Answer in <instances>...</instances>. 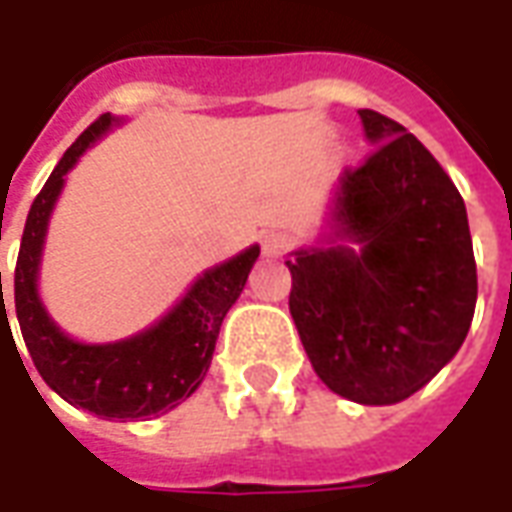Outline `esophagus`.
Listing matches in <instances>:
<instances>
[{"label": "esophagus", "instance_id": "obj_1", "mask_svg": "<svg viewBox=\"0 0 512 512\" xmlns=\"http://www.w3.org/2000/svg\"><path fill=\"white\" fill-rule=\"evenodd\" d=\"M293 249V238L285 233H268L263 235V252L266 255H288Z\"/></svg>", "mask_w": 512, "mask_h": 512}]
</instances>
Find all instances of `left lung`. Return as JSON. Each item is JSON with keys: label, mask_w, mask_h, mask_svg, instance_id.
I'll return each mask as SVG.
<instances>
[{"label": "left lung", "mask_w": 512, "mask_h": 512, "mask_svg": "<svg viewBox=\"0 0 512 512\" xmlns=\"http://www.w3.org/2000/svg\"><path fill=\"white\" fill-rule=\"evenodd\" d=\"M373 153L334 200L340 233L362 244L288 260L290 315L315 373L337 395L389 406L458 354L477 304L466 205L417 136L359 112Z\"/></svg>", "instance_id": "8db88e82"}]
</instances>
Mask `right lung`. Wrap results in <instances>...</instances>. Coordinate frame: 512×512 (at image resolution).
I'll use <instances>...</instances> for the list:
<instances>
[{"instance_id": "right-lung-1", "label": "right lung", "mask_w": 512, "mask_h": 512, "mask_svg": "<svg viewBox=\"0 0 512 512\" xmlns=\"http://www.w3.org/2000/svg\"><path fill=\"white\" fill-rule=\"evenodd\" d=\"M112 126V115H101L73 142L46 186L29 208L16 260V318L40 378L71 406L93 411L104 419H145L167 414L202 384L211 367L213 348L224 315L249 277L260 246L246 249L222 266L202 274L175 310L153 329L131 340L109 345H82L65 337L51 323L38 299V263L49 213L62 189L65 172L76 164L90 142ZM2 296V274H0ZM2 321L7 315L2 312ZM10 329V323H7ZM13 334V332H10Z\"/></svg>"}]
</instances>
